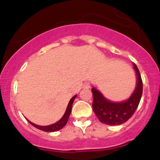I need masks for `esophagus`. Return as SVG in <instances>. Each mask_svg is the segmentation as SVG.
Returning <instances> with one entry per match:
<instances>
[{
	"mask_svg": "<svg viewBox=\"0 0 160 160\" xmlns=\"http://www.w3.org/2000/svg\"><path fill=\"white\" fill-rule=\"evenodd\" d=\"M83 87L85 88H90V82H85L83 85Z\"/></svg>",
	"mask_w": 160,
	"mask_h": 160,
	"instance_id": "34e87169",
	"label": "esophagus"
}]
</instances>
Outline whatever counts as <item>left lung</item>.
Masks as SVG:
<instances>
[{
	"instance_id": "left-lung-1",
	"label": "left lung",
	"mask_w": 160,
	"mask_h": 160,
	"mask_svg": "<svg viewBox=\"0 0 160 160\" xmlns=\"http://www.w3.org/2000/svg\"><path fill=\"white\" fill-rule=\"evenodd\" d=\"M134 69L137 75L135 89L128 99L119 102H111L106 99L100 92L92 88L93 95L92 109L98 119L108 125H120L128 121L135 112L142 95V80L135 64Z\"/></svg>"
}]
</instances>
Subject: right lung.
Here are the masks:
<instances>
[{
  "instance_id": "1",
  "label": "right lung",
  "mask_w": 160,
  "mask_h": 160,
  "mask_svg": "<svg viewBox=\"0 0 160 160\" xmlns=\"http://www.w3.org/2000/svg\"><path fill=\"white\" fill-rule=\"evenodd\" d=\"M76 96L77 95H75V96H74L73 97L70 99V101H69L67 109H66V111H65V113H64V116L62 117V118H61L60 121H58V122H56L55 124H50V125H48V126H39V125H37V124H33V123H32L31 121H28L32 124V125L34 126L35 128H36L39 129V130H41V131H43V132H57V131L60 130V129H61L62 128H64V126L66 125V124L68 123L69 116H70V114H71V111H72V104H73V102H74V100H75V99L76 98Z\"/></svg>"
}]
</instances>
